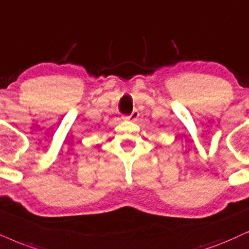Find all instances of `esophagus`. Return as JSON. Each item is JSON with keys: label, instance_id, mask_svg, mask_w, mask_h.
Masks as SVG:
<instances>
[{"label": "esophagus", "instance_id": "34e87169", "mask_svg": "<svg viewBox=\"0 0 249 249\" xmlns=\"http://www.w3.org/2000/svg\"><path fill=\"white\" fill-rule=\"evenodd\" d=\"M138 117H139V111H138V110H133V111H132V114L130 116H127V117H125V118L130 119V121H132V122H134V121H137Z\"/></svg>", "mask_w": 249, "mask_h": 249}]
</instances>
